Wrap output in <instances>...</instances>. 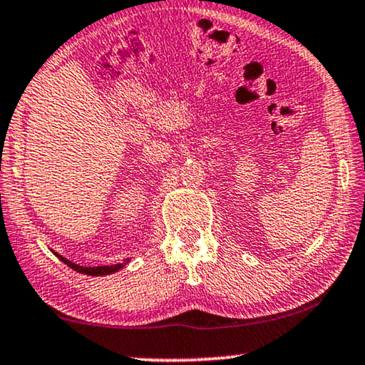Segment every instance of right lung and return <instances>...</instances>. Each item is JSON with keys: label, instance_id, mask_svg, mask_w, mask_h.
I'll use <instances>...</instances> for the list:
<instances>
[{"label": "right lung", "instance_id": "add662e5", "mask_svg": "<svg viewBox=\"0 0 365 365\" xmlns=\"http://www.w3.org/2000/svg\"><path fill=\"white\" fill-rule=\"evenodd\" d=\"M58 259H60L63 264H66L70 269L80 272V274H86V275H95V277H100V275H110V274H115V272H118L120 269H123V267L128 264V260H125L123 264H115V265H103V267H83V265H78V264H73L71 260L65 259V257L56 254V252H53Z\"/></svg>", "mask_w": 365, "mask_h": 365}]
</instances>
